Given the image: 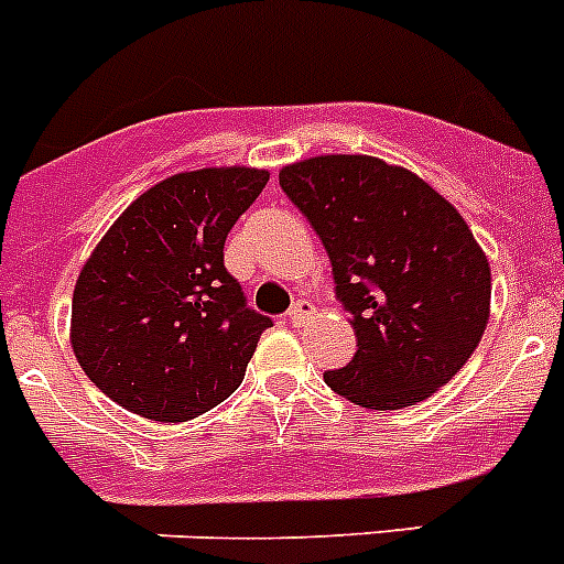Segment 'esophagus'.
I'll return each mask as SVG.
<instances>
[{"instance_id":"1","label":"esophagus","mask_w":564,"mask_h":564,"mask_svg":"<svg viewBox=\"0 0 564 564\" xmlns=\"http://www.w3.org/2000/svg\"><path fill=\"white\" fill-rule=\"evenodd\" d=\"M313 313H316L313 302L299 299L296 305L291 307V313H288V318H291V325H305V322H311V318H313Z\"/></svg>"}]
</instances>
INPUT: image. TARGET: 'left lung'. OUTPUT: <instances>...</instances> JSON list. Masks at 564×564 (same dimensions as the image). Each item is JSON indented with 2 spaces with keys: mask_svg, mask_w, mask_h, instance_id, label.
Returning <instances> with one entry per match:
<instances>
[{
  "mask_svg": "<svg viewBox=\"0 0 564 564\" xmlns=\"http://www.w3.org/2000/svg\"><path fill=\"white\" fill-rule=\"evenodd\" d=\"M279 186L325 242L356 356L325 372L367 410L426 401L480 344L491 268L457 208L410 169L370 154L285 166Z\"/></svg>",
  "mask_w": 564,
  "mask_h": 564,
  "instance_id": "1",
  "label": "left lung"
}]
</instances>
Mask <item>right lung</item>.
<instances>
[{
    "mask_svg": "<svg viewBox=\"0 0 564 564\" xmlns=\"http://www.w3.org/2000/svg\"><path fill=\"white\" fill-rule=\"evenodd\" d=\"M268 177L248 166L172 174L84 262L69 341L89 381L123 410L183 423L242 383L271 318L246 305L223 246Z\"/></svg>",
    "mask_w": 564,
    "mask_h": 564,
    "instance_id": "add662e5",
    "label": "right lung"
}]
</instances>
